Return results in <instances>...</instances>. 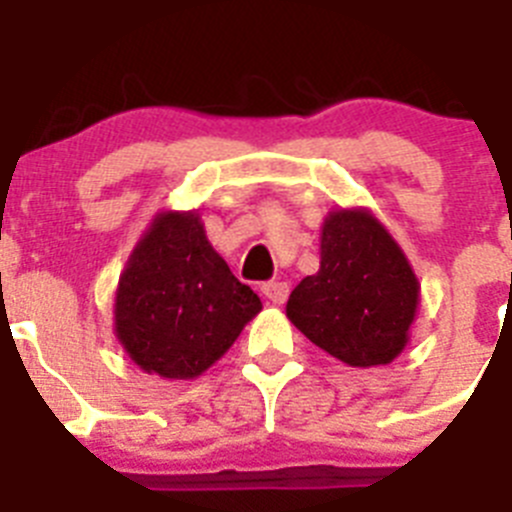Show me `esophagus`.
<instances>
[{"instance_id":"1","label":"esophagus","mask_w":512,"mask_h":512,"mask_svg":"<svg viewBox=\"0 0 512 512\" xmlns=\"http://www.w3.org/2000/svg\"><path fill=\"white\" fill-rule=\"evenodd\" d=\"M261 295L271 302V305H284L289 297V287L287 282H266L261 287Z\"/></svg>"}]
</instances>
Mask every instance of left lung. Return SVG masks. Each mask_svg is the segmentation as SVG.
<instances>
[{
  "mask_svg": "<svg viewBox=\"0 0 512 512\" xmlns=\"http://www.w3.org/2000/svg\"><path fill=\"white\" fill-rule=\"evenodd\" d=\"M420 305L413 264L369 207H338L320 225V269L287 300L289 323L356 369L387 366L410 343Z\"/></svg>",
  "mask_w": 512,
  "mask_h": 512,
  "instance_id": "left-lung-1",
  "label": "left lung"
}]
</instances>
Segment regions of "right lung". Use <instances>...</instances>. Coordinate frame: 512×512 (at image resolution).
Segmentation results:
<instances>
[{
  "instance_id": "add662e5",
  "label": "right lung",
  "mask_w": 512,
  "mask_h": 512,
  "mask_svg": "<svg viewBox=\"0 0 512 512\" xmlns=\"http://www.w3.org/2000/svg\"><path fill=\"white\" fill-rule=\"evenodd\" d=\"M207 241L200 210H161L130 251L112 305V330L138 369L197 379L261 312Z\"/></svg>"
}]
</instances>
